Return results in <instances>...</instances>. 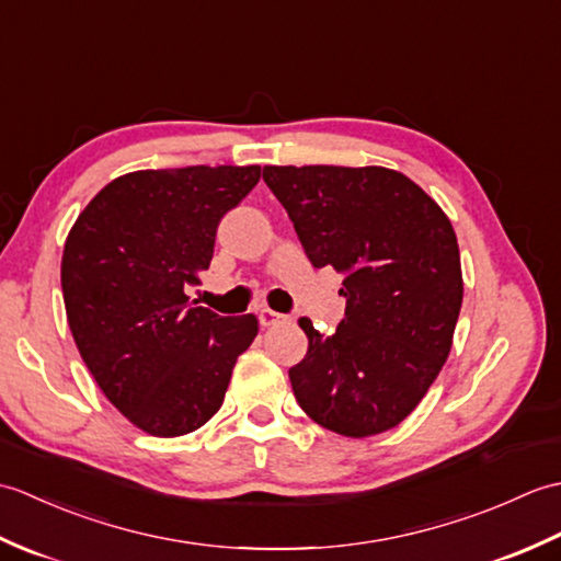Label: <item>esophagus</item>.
<instances>
[{
    "mask_svg": "<svg viewBox=\"0 0 561 561\" xmlns=\"http://www.w3.org/2000/svg\"><path fill=\"white\" fill-rule=\"evenodd\" d=\"M257 320H260L262 328H270V325H277L279 320H284V316L277 313V311H272V308H260Z\"/></svg>",
    "mask_w": 561,
    "mask_h": 561,
    "instance_id": "34e87169",
    "label": "esophagus"
}]
</instances>
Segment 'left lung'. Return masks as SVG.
Listing matches in <instances>:
<instances>
[{
    "label": "left lung",
    "instance_id": "left-lung-1",
    "mask_svg": "<svg viewBox=\"0 0 561 561\" xmlns=\"http://www.w3.org/2000/svg\"><path fill=\"white\" fill-rule=\"evenodd\" d=\"M262 178L347 299L335 335L299 320L308 352L289 368L294 396L335 434L388 432L448 359L462 304L456 231L420 185L380 165H265Z\"/></svg>",
    "mask_w": 561,
    "mask_h": 561
}]
</instances>
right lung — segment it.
Listing matches in <instances>:
<instances>
[{
    "mask_svg": "<svg viewBox=\"0 0 561 561\" xmlns=\"http://www.w3.org/2000/svg\"><path fill=\"white\" fill-rule=\"evenodd\" d=\"M260 165H185L115 178L71 226L62 255L69 330L117 410L151 436H183L219 412L257 318L187 301L217 226Z\"/></svg>",
    "mask_w": 561,
    "mask_h": 561,
    "instance_id": "obj_1",
    "label": "right lung"
}]
</instances>
